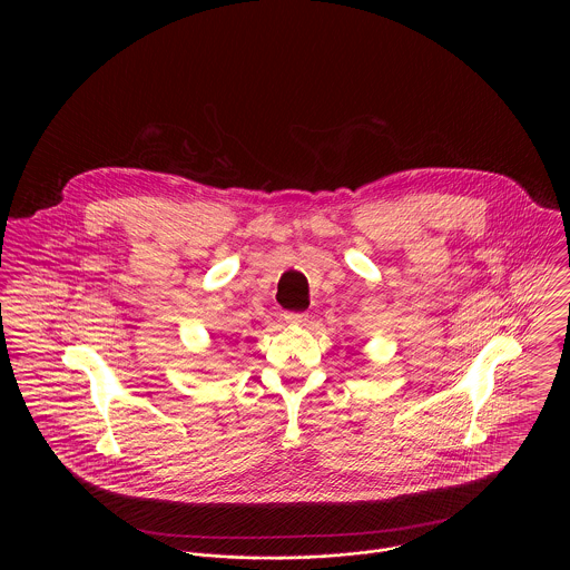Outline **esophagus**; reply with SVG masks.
Masks as SVG:
<instances>
[{
	"mask_svg": "<svg viewBox=\"0 0 570 570\" xmlns=\"http://www.w3.org/2000/svg\"><path fill=\"white\" fill-rule=\"evenodd\" d=\"M283 318L287 325H305L307 323V314H298V312H285Z\"/></svg>",
	"mask_w": 570,
	"mask_h": 570,
	"instance_id": "34e87169",
	"label": "esophagus"
}]
</instances>
